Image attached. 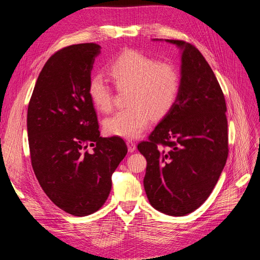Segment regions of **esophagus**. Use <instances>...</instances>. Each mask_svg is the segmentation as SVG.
Wrapping results in <instances>:
<instances>
[{
	"label": "esophagus",
	"mask_w": 260,
	"mask_h": 260,
	"mask_svg": "<svg viewBox=\"0 0 260 260\" xmlns=\"http://www.w3.org/2000/svg\"><path fill=\"white\" fill-rule=\"evenodd\" d=\"M127 145H128V151H129V152H135V151H136L137 144H136L135 141L128 140V141H127Z\"/></svg>",
	"instance_id": "34e87169"
}]
</instances>
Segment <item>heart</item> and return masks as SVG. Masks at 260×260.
Instances as JSON below:
<instances>
[{
	"instance_id": "obj_1",
	"label": "heart",
	"mask_w": 260,
	"mask_h": 260,
	"mask_svg": "<svg viewBox=\"0 0 260 260\" xmlns=\"http://www.w3.org/2000/svg\"><path fill=\"white\" fill-rule=\"evenodd\" d=\"M107 74L119 90L129 89V107L104 121L108 135L132 139L141 136L154 118L166 116L174 107L181 89V75L176 65L136 50H125L107 65ZM89 95L102 113L114 106L111 86L96 76L89 82Z\"/></svg>"
}]
</instances>
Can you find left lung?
<instances>
[{
	"mask_svg": "<svg viewBox=\"0 0 260 260\" xmlns=\"http://www.w3.org/2000/svg\"><path fill=\"white\" fill-rule=\"evenodd\" d=\"M166 41L183 50L179 98L138 149L147 161L143 182L151 205L179 217L198 209L221 175L229 154L226 104L202 53L182 40Z\"/></svg>",
	"mask_w": 260,
	"mask_h": 260,
	"instance_id": "left-lung-1",
	"label": "left lung"
}]
</instances>
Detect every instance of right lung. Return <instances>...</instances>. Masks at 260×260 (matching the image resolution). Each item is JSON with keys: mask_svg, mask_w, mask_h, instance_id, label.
Here are the masks:
<instances>
[{"mask_svg": "<svg viewBox=\"0 0 260 260\" xmlns=\"http://www.w3.org/2000/svg\"><path fill=\"white\" fill-rule=\"evenodd\" d=\"M100 49L96 43H80L55 52L39 75L28 105L35 175L55 205L78 217L104 205L113 172L128 152L121 138L100 137L88 91Z\"/></svg>", "mask_w": 260, "mask_h": 260, "instance_id": "obj_1", "label": "right lung"}]
</instances>
